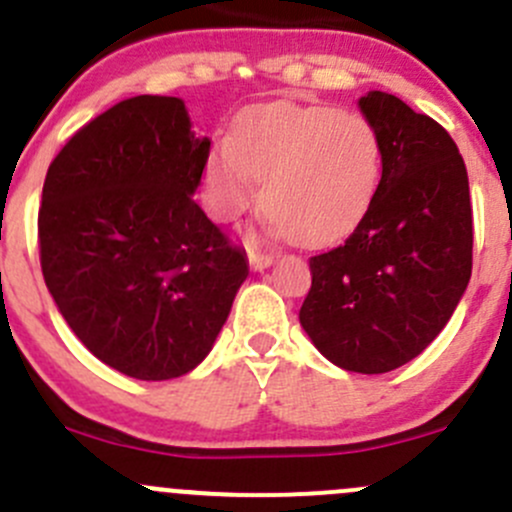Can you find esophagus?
Instances as JSON below:
<instances>
[{"mask_svg":"<svg viewBox=\"0 0 512 512\" xmlns=\"http://www.w3.org/2000/svg\"><path fill=\"white\" fill-rule=\"evenodd\" d=\"M247 260H250L252 270H265V267H270L272 262H275V255H267V252L250 250V252H247Z\"/></svg>","mask_w":512,"mask_h":512,"instance_id":"34e87169","label":"esophagus"}]
</instances>
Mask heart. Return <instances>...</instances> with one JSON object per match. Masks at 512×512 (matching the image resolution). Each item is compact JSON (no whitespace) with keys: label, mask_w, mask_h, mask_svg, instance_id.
<instances>
[{"label":"heart","mask_w":512,"mask_h":512,"mask_svg":"<svg viewBox=\"0 0 512 512\" xmlns=\"http://www.w3.org/2000/svg\"><path fill=\"white\" fill-rule=\"evenodd\" d=\"M384 143L359 111L267 103L237 121L235 138L213 148L205 170L208 205L237 220L257 200L277 232L319 247L347 237L374 203Z\"/></svg>","instance_id":"obj_1"}]
</instances>
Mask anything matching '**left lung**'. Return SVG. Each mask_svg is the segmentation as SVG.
Wrapping results in <instances>:
<instances>
[{
  "instance_id": "8db88e82",
  "label": "left lung",
  "mask_w": 512,
  "mask_h": 512,
  "mask_svg": "<svg viewBox=\"0 0 512 512\" xmlns=\"http://www.w3.org/2000/svg\"><path fill=\"white\" fill-rule=\"evenodd\" d=\"M359 108L384 143L379 193L344 245L309 257L299 322L332 364L386 374L441 334L473 267L468 173L446 128L401 98Z\"/></svg>"
}]
</instances>
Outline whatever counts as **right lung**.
<instances>
[{
    "label": "right lung",
    "instance_id": "add662e5",
    "mask_svg": "<svg viewBox=\"0 0 512 512\" xmlns=\"http://www.w3.org/2000/svg\"><path fill=\"white\" fill-rule=\"evenodd\" d=\"M208 156L180 98L133 96L81 126L46 170L41 275L84 347L133 379L195 369L250 272L193 198Z\"/></svg>",
    "mask_w": 512,
    "mask_h": 512
}]
</instances>
